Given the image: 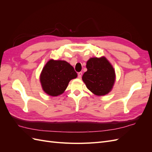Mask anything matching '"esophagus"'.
Listing matches in <instances>:
<instances>
[{
    "mask_svg": "<svg viewBox=\"0 0 152 152\" xmlns=\"http://www.w3.org/2000/svg\"><path fill=\"white\" fill-rule=\"evenodd\" d=\"M82 75V73L81 72H79V73H78V77H79V79H81Z\"/></svg>",
    "mask_w": 152,
    "mask_h": 152,
    "instance_id": "esophagus-1",
    "label": "esophagus"
}]
</instances>
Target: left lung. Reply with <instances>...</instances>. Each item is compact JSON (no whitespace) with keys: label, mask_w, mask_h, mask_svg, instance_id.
<instances>
[{"label":"left lung","mask_w":152,"mask_h":152,"mask_svg":"<svg viewBox=\"0 0 152 152\" xmlns=\"http://www.w3.org/2000/svg\"><path fill=\"white\" fill-rule=\"evenodd\" d=\"M87 69L82 80L87 88L96 96L108 94L113 89L115 81V72L108 59L104 56L91 58L86 63Z\"/></svg>","instance_id":"obj_1"}]
</instances>
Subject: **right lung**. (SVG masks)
Wrapping results in <instances>:
<instances>
[{
    "label": "right lung",
    "mask_w": 152,
    "mask_h": 152,
    "mask_svg": "<svg viewBox=\"0 0 152 152\" xmlns=\"http://www.w3.org/2000/svg\"><path fill=\"white\" fill-rule=\"evenodd\" d=\"M77 77V73L70 63L51 59L43 67L40 82L45 93L50 96H58L65 92L69 82Z\"/></svg>",
    "instance_id": "right-lung-1"
}]
</instances>
